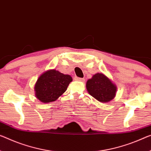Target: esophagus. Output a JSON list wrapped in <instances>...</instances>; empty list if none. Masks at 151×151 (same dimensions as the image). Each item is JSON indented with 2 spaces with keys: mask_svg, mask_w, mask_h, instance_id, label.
I'll list each match as a JSON object with an SVG mask.
<instances>
[{
  "mask_svg": "<svg viewBox=\"0 0 151 151\" xmlns=\"http://www.w3.org/2000/svg\"><path fill=\"white\" fill-rule=\"evenodd\" d=\"M75 79V80H77V81H80V82H84L85 80L83 78H78V77H75L74 78Z\"/></svg>",
  "mask_w": 151,
  "mask_h": 151,
  "instance_id": "1",
  "label": "esophagus"
}]
</instances>
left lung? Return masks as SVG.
<instances>
[{
  "instance_id": "8db88e82",
  "label": "left lung",
  "mask_w": 151,
  "mask_h": 151,
  "mask_svg": "<svg viewBox=\"0 0 151 151\" xmlns=\"http://www.w3.org/2000/svg\"><path fill=\"white\" fill-rule=\"evenodd\" d=\"M88 93L101 103H108L115 98L117 86L103 73H97L86 82Z\"/></svg>"
}]
</instances>
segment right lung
Masks as SVG:
<instances>
[{"label": "right lung", "mask_w": 151, "mask_h": 151, "mask_svg": "<svg viewBox=\"0 0 151 151\" xmlns=\"http://www.w3.org/2000/svg\"><path fill=\"white\" fill-rule=\"evenodd\" d=\"M72 78L56 69H49L44 72L37 80L34 86L35 96L41 103L55 101L66 91Z\"/></svg>", "instance_id": "1"}]
</instances>
